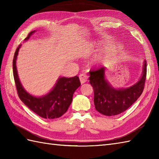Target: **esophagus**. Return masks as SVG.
Instances as JSON below:
<instances>
[{"label":"esophagus","instance_id":"34e87169","mask_svg":"<svg viewBox=\"0 0 159 159\" xmlns=\"http://www.w3.org/2000/svg\"><path fill=\"white\" fill-rule=\"evenodd\" d=\"M87 79H88V76H87L86 74H80L79 75V79H80V83L81 84L85 83V82H87Z\"/></svg>","mask_w":159,"mask_h":159}]
</instances>
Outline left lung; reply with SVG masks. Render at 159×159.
Returning <instances> with one entry per match:
<instances>
[{
	"label": "left lung",
	"instance_id": "obj_1",
	"mask_svg": "<svg viewBox=\"0 0 159 159\" xmlns=\"http://www.w3.org/2000/svg\"><path fill=\"white\" fill-rule=\"evenodd\" d=\"M146 61L139 81L126 89H115L105 79V67L89 72V83L94 92L93 102L97 111L107 116L120 114L127 110L142 93L146 79Z\"/></svg>",
	"mask_w": 159,
	"mask_h": 159
}]
</instances>
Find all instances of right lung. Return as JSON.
<instances>
[{
    "mask_svg": "<svg viewBox=\"0 0 159 159\" xmlns=\"http://www.w3.org/2000/svg\"><path fill=\"white\" fill-rule=\"evenodd\" d=\"M35 32H30L25 41ZM21 46L20 44L17 48L13 59V78L20 99L33 112L45 119H55L62 116L72 102L74 92L80 85L79 78L77 76L72 78L61 77L53 89L46 95L42 97L31 95L23 88L17 72L16 59Z\"/></svg>",
    "mask_w": 159,
    "mask_h": 159,
    "instance_id": "obj_1",
    "label": "right lung"
}]
</instances>
